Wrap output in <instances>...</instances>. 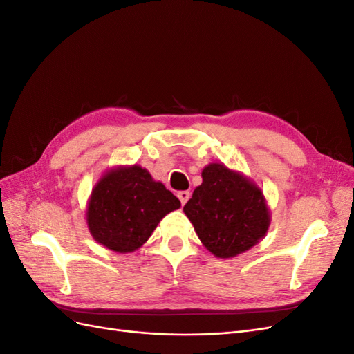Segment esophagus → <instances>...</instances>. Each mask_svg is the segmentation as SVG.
Segmentation results:
<instances>
[{
  "instance_id": "1",
  "label": "esophagus",
  "mask_w": 354,
  "mask_h": 354,
  "mask_svg": "<svg viewBox=\"0 0 354 354\" xmlns=\"http://www.w3.org/2000/svg\"><path fill=\"white\" fill-rule=\"evenodd\" d=\"M178 199H180V202H181V205H185V203L189 201V198H190V194L187 190H181V192H178Z\"/></svg>"
}]
</instances>
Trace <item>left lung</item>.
<instances>
[{
	"mask_svg": "<svg viewBox=\"0 0 354 354\" xmlns=\"http://www.w3.org/2000/svg\"><path fill=\"white\" fill-rule=\"evenodd\" d=\"M202 245L218 259H232L259 243L272 216L263 190L236 169L212 162L183 208Z\"/></svg>",
	"mask_w": 354,
	"mask_h": 354,
	"instance_id": "1",
	"label": "left lung"
}]
</instances>
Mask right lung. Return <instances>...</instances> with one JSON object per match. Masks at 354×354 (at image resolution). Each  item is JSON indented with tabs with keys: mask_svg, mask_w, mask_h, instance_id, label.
<instances>
[{
	"mask_svg": "<svg viewBox=\"0 0 354 354\" xmlns=\"http://www.w3.org/2000/svg\"><path fill=\"white\" fill-rule=\"evenodd\" d=\"M180 207V201L146 168L118 165L94 185L85 218L95 242L127 254L146 243L159 221Z\"/></svg>",
	"mask_w": 354,
	"mask_h": 354,
	"instance_id": "right-lung-1",
	"label": "right lung"
}]
</instances>
